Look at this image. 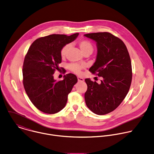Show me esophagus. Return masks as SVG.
<instances>
[{"label":"esophagus","mask_w":154,"mask_h":154,"mask_svg":"<svg viewBox=\"0 0 154 154\" xmlns=\"http://www.w3.org/2000/svg\"><path fill=\"white\" fill-rule=\"evenodd\" d=\"M77 79H78V82H83L85 81V80L83 78L80 77H78Z\"/></svg>","instance_id":"1"}]
</instances>
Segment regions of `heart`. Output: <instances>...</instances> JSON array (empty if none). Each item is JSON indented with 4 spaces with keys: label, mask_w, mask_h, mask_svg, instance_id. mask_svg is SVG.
I'll use <instances>...</instances> for the list:
<instances>
[{
    "label": "heart",
    "mask_w": 154,
    "mask_h": 154,
    "mask_svg": "<svg viewBox=\"0 0 154 154\" xmlns=\"http://www.w3.org/2000/svg\"><path fill=\"white\" fill-rule=\"evenodd\" d=\"M79 46L83 52V54L86 53H92L94 50V46L88 40L86 39H83L79 42ZM70 48V44H65L61 49L60 50V55L62 57H65L67 53ZM84 66L82 65H80L78 63H72L69 65L68 68L69 69L73 72L77 74H80L82 72V69L83 68Z\"/></svg>",
    "instance_id": "heart-1"
}]
</instances>
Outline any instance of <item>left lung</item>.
I'll list each match as a JSON object with an SVG mask.
<instances>
[{"mask_svg": "<svg viewBox=\"0 0 154 154\" xmlns=\"http://www.w3.org/2000/svg\"><path fill=\"white\" fill-rule=\"evenodd\" d=\"M85 36L94 40L98 49L96 61L89 71L103 77L100 84L85 79L88 86L85 102L92 112L104 115L115 110L129 91L132 80L131 59L124 42L110 33Z\"/></svg>", "mask_w": 154, "mask_h": 154, "instance_id": "left-lung-1", "label": "left lung"}]
</instances>
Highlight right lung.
<instances>
[{"instance_id":"obj_1","label":"right lung","mask_w":154,"mask_h":154,"mask_svg":"<svg viewBox=\"0 0 154 154\" xmlns=\"http://www.w3.org/2000/svg\"><path fill=\"white\" fill-rule=\"evenodd\" d=\"M79 34L41 37L31 44L25 56L23 66L25 91L32 104L45 113L54 114L63 109L68 94L77 82L73 74L65 75L64 79L59 82L54 79L53 74L62 62V48L75 40Z\"/></svg>"}]
</instances>
